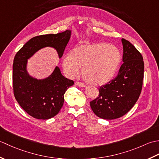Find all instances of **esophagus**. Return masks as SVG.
I'll return each instance as SVG.
<instances>
[{"label":"esophagus","mask_w":159,"mask_h":159,"mask_svg":"<svg viewBox=\"0 0 159 159\" xmlns=\"http://www.w3.org/2000/svg\"><path fill=\"white\" fill-rule=\"evenodd\" d=\"M75 85H77V86H79V87H86L85 84H84V83H81V82H79V81H76V82L75 83Z\"/></svg>","instance_id":"34e87169"}]
</instances>
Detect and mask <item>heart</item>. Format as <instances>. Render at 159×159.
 Segmentation results:
<instances>
[{
	"mask_svg": "<svg viewBox=\"0 0 159 159\" xmlns=\"http://www.w3.org/2000/svg\"><path fill=\"white\" fill-rule=\"evenodd\" d=\"M121 55L116 46L104 43H89L78 47L73 55L64 57L63 65L67 75L75 76L80 67L87 82L103 85L112 79L119 67Z\"/></svg>",
	"mask_w": 159,
	"mask_h": 159,
	"instance_id": "1",
	"label": "heart"
}]
</instances>
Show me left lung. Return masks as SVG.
Wrapping results in <instances>:
<instances>
[{
	"mask_svg": "<svg viewBox=\"0 0 159 159\" xmlns=\"http://www.w3.org/2000/svg\"><path fill=\"white\" fill-rule=\"evenodd\" d=\"M123 63L117 76L99 87V94L90 106L98 117L114 120L126 114L135 104L142 89L143 57L128 40L121 39Z\"/></svg>",
	"mask_w": 159,
	"mask_h": 159,
	"instance_id": "left-lung-1",
	"label": "left lung"
}]
</instances>
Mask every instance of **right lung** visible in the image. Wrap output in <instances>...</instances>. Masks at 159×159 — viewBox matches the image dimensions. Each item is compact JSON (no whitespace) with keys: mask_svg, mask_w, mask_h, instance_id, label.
<instances>
[{"mask_svg":"<svg viewBox=\"0 0 159 159\" xmlns=\"http://www.w3.org/2000/svg\"><path fill=\"white\" fill-rule=\"evenodd\" d=\"M70 35V31H66L34 37L17 52L13 59L12 79L15 98L29 116L36 119L48 120L58 114L63 107L64 93L74 85V81L64 77L58 67L47 79H33L26 72L27 59L46 46L55 48L61 58Z\"/></svg>","mask_w":159,"mask_h":159,"instance_id":"obj_1","label":"right lung"}]
</instances>
